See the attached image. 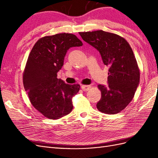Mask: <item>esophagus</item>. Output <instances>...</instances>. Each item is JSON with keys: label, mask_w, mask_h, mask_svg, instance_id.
<instances>
[{"label": "esophagus", "mask_w": 158, "mask_h": 158, "mask_svg": "<svg viewBox=\"0 0 158 158\" xmlns=\"http://www.w3.org/2000/svg\"><path fill=\"white\" fill-rule=\"evenodd\" d=\"M91 88L90 85H82L81 86V88L84 91V92H86V91H88Z\"/></svg>", "instance_id": "34e87169"}]
</instances>
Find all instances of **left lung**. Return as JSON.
<instances>
[{"label":"left lung","instance_id":"left-lung-1","mask_svg":"<svg viewBox=\"0 0 158 158\" xmlns=\"http://www.w3.org/2000/svg\"><path fill=\"white\" fill-rule=\"evenodd\" d=\"M83 40L96 49L109 67L108 85L99 84L102 98L96 106L102 113L116 114L131 102L140 82V71L128 43L103 30L80 32Z\"/></svg>","mask_w":158,"mask_h":158}]
</instances>
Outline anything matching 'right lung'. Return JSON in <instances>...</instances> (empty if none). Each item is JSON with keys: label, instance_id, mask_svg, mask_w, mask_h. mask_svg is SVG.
<instances>
[{"label": "right lung", "instance_id": "add662e5", "mask_svg": "<svg viewBox=\"0 0 158 158\" xmlns=\"http://www.w3.org/2000/svg\"><path fill=\"white\" fill-rule=\"evenodd\" d=\"M82 45L75 35L64 33L42 37L32 48L23 72V87L32 106L45 117L58 119L73 110L72 99L80 85L65 84L57 78V73L67 51Z\"/></svg>", "mask_w": 158, "mask_h": 158}]
</instances>
